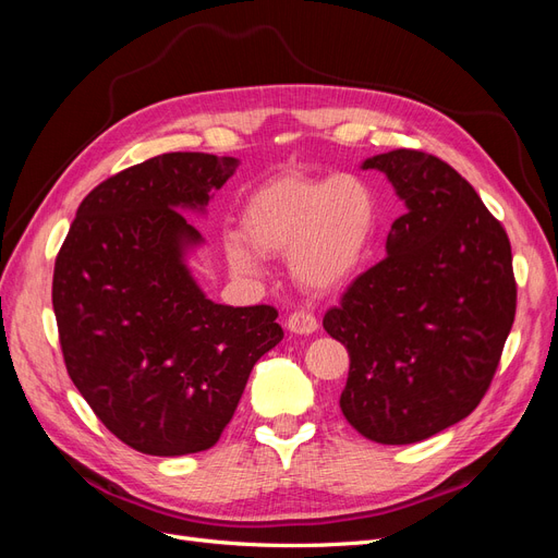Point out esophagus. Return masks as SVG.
I'll return each instance as SVG.
<instances>
[{
    "label": "esophagus",
    "instance_id": "obj_1",
    "mask_svg": "<svg viewBox=\"0 0 558 558\" xmlns=\"http://www.w3.org/2000/svg\"><path fill=\"white\" fill-rule=\"evenodd\" d=\"M286 328L295 335H312L318 328V320L310 312H293L286 320Z\"/></svg>",
    "mask_w": 558,
    "mask_h": 558
}]
</instances>
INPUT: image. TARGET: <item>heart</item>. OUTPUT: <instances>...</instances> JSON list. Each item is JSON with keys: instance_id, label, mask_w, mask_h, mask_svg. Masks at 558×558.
Here are the masks:
<instances>
[{"instance_id": "1", "label": "heart", "mask_w": 558, "mask_h": 558, "mask_svg": "<svg viewBox=\"0 0 558 558\" xmlns=\"http://www.w3.org/2000/svg\"><path fill=\"white\" fill-rule=\"evenodd\" d=\"M377 209L367 185L351 177L283 174L260 183L240 211L242 238L226 240L232 272L256 277L263 256L289 251L302 289L335 291L363 263L375 238Z\"/></svg>"}]
</instances>
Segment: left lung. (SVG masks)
Masks as SVG:
<instances>
[{
	"label": "left lung",
	"instance_id": "left-lung-1",
	"mask_svg": "<svg viewBox=\"0 0 558 558\" xmlns=\"http://www.w3.org/2000/svg\"><path fill=\"white\" fill-rule=\"evenodd\" d=\"M361 167L384 172L408 211L324 328L349 351V424L379 445H412L459 424L492 384L517 312L512 248L445 160L398 148Z\"/></svg>",
	"mask_w": 558,
	"mask_h": 558
}]
</instances>
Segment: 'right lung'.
<instances>
[{"label": "right lung", "instance_id": "obj_1", "mask_svg": "<svg viewBox=\"0 0 558 558\" xmlns=\"http://www.w3.org/2000/svg\"><path fill=\"white\" fill-rule=\"evenodd\" d=\"M238 158L162 154L81 202L56 258L53 312L66 373L128 447L183 456L214 447L253 365L283 340L269 305H216L185 256Z\"/></svg>", "mask_w": 558, "mask_h": 558}]
</instances>
